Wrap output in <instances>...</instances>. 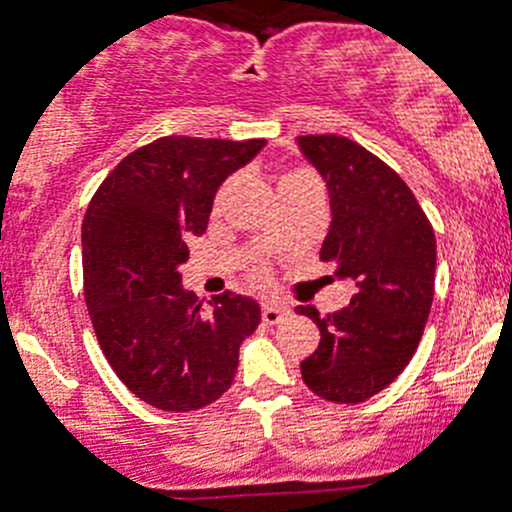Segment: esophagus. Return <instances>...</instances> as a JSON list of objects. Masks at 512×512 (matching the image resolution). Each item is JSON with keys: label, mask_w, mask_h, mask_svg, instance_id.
<instances>
[{"label": "esophagus", "mask_w": 512, "mask_h": 512, "mask_svg": "<svg viewBox=\"0 0 512 512\" xmlns=\"http://www.w3.org/2000/svg\"><path fill=\"white\" fill-rule=\"evenodd\" d=\"M290 310L285 308V305H278V303H267L262 305V323H267V326H275V323H280L283 318H288Z\"/></svg>", "instance_id": "esophagus-1"}]
</instances>
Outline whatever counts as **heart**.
Segmentation results:
<instances>
[{
	"mask_svg": "<svg viewBox=\"0 0 512 512\" xmlns=\"http://www.w3.org/2000/svg\"><path fill=\"white\" fill-rule=\"evenodd\" d=\"M290 176H298V174H288V176H283V179H280V181H285V179H290ZM224 189H227V186H224ZM224 189H222V191H219V194H217V202H219V199H222V194H224ZM257 272H262V267H257Z\"/></svg>",
	"mask_w": 512,
	"mask_h": 512,
	"instance_id": "heart-1",
	"label": "heart"
}]
</instances>
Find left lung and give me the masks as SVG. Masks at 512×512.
Instances as JSON below:
<instances>
[{
  "instance_id": "obj_1",
  "label": "left lung",
  "mask_w": 512,
  "mask_h": 512,
  "mask_svg": "<svg viewBox=\"0 0 512 512\" xmlns=\"http://www.w3.org/2000/svg\"><path fill=\"white\" fill-rule=\"evenodd\" d=\"M305 159L331 194V229L321 260L356 283L351 303L321 315V343L300 364L308 389L336 404H361L407 369L434 298L437 240L404 179L346 136H298Z\"/></svg>"
}]
</instances>
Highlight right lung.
<instances>
[{
	"label": "right lung",
	"instance_id": "add662e5",
	"mask_svg": "<svg viewBox=\"0 0 512 512\" xmlns=\"http://www.w3.org/2000/svg\"><path fill=\"white\" fill-rule=\"evenodd\" d=\"M262 146L265 138L164 136L128 154L90 199L85 305L108 364L151 407L194 412L217 401L260 326V305L229 290L202 308L179 267L222 181Z\"/></svg>",
	"mask_w": 512,
	"mask_h": 512
}]
</instances>
